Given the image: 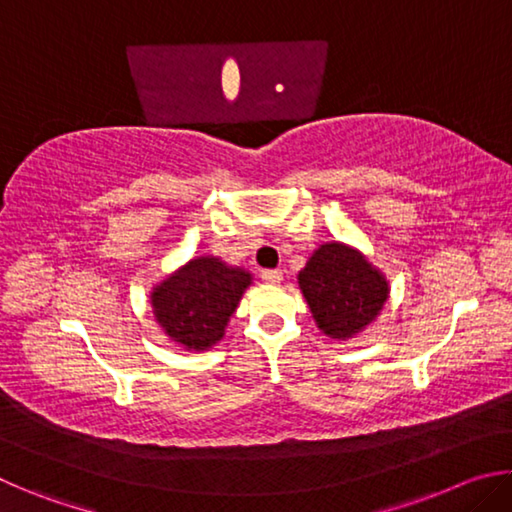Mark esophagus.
<instances>
[{
	"instance_id": "obj_1",
	"label": "esophagus",
	"mask_w": 512,
	"mask_h": 512,
	"mask_svg": "<svg viewBox=\"0 0 512 512\" xmlns=\"http://www.w3.org/2000/svg\"><path fill=\"white\" fill-rule=\"evenodd\" d=\"M262 280L266 284H280L282 282V271H262Z\"/></svg>"
}]
</instances>
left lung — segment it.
Here are the masks:
<instances>
[{
    "instance_id": "1",
    "label": "left lung",
    "mask_w": 512,
    "mask_h": 512,
    "mask_svg": "<svg viewBox=\"0 0 512 512\" xmlns=\"http://www.w3.org/2000/svg\"><path fill=\"white\" fill-rule=\"evenodd\" d=\"M298 287L316 327L334 341L359 336L391 296L386 275L343 241H327L311 253L298 273Z\"/></svg>"
}]
</instances>
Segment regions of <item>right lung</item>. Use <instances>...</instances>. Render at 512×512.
<instances>
[{
  "label": "right lung",
  "instance_id": "1",
  "mask_svg": "<svg viewBox=\"0 0 512 512\" xmlns=\"http://www.w3.org/2000/svg\"><path fill=\"white\" fill-rule=\"evenodd\" d=\"M253 273L221 257L198 255L153 284L151 307L162 334L180 348L203 352L225 336Z\"/></svg>",
  "mask_w": 512,
  "mask_h": 512
}]
</instances>
